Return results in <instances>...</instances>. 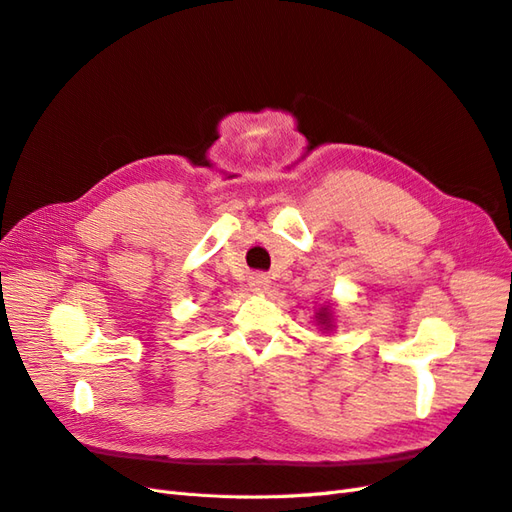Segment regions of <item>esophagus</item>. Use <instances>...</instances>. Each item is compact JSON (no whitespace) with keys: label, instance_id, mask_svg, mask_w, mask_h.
Segmentation results:
<instances>
[{"label":"esophagus","instance_id":"34e87169","mask_svg":"<svg viewBox=\"0 0 512 512\" xmlns=\"http://www.w3.org/2000/svg\"><path fill=\"white\" fill-rule=\"evenodd\" d=\"M247 286H250V290H252V292L262 294V292H267V290H269L271 280H269V277H267L265 273H252V275H250V280H247Z\"/></svg>","mask_w":512,"mask_h":512}]
</instances>
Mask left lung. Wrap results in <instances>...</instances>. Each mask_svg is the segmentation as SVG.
I'll list each match as a JSON object with an SVG mask.
<instances>
[{"mask_svg": "<svg viewBox=\"0 0 512 512\" xmlns=\"http://www.w3.org/2000/svg\"><path fill=\"white\" fill-rule=\"evenodd\" d=\"M333 303H322L314 312L316 324L322 333H331L335 329V312H333Z\"/></svg>", "mask_w": 512, "mask_h": 512, "instance_id": "obj_1", "label": "left lung"}]
</instances>
